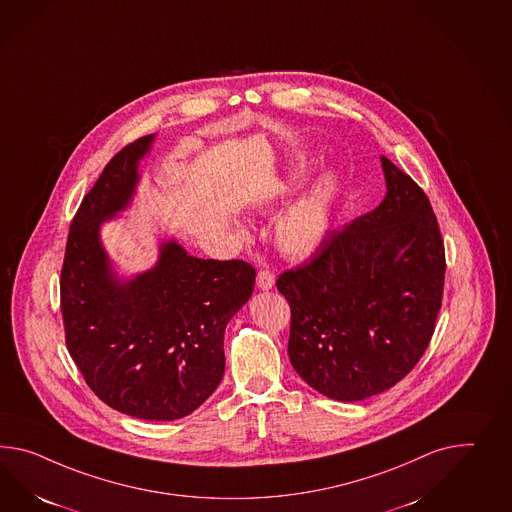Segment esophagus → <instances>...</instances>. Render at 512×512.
Instances as JSON below:
<instances>
[{"label":"esophagus","mask_w":512,"mask_h":512,"mask_svg":"<svg viewBox=\"0 0 512 512\" xmlns=\"http://www.w3.org/2000/svg\"><path fill=\"white\" fill-rule=\"evenodd\" d=\"M256 286H258V289H263V291L273 289V286H275V275H273L271 271H267V269L258 271V275H256Z\"/></svg>","instance_id":"1"}]
</instances>
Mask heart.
Masks as SVG:
<instances>
[{
  "mask_svg": "<svg viewBox=\"0 0 512 512\" xmlns=\"http://www.w3.org/2000/svg\"><path fill=\"white\" fill-rule=\"evenodd\" d=\"M310 163L299 159L288 176V189L297 187ZM338 197V178L334 172L321 174L315 184L297 198L275 223V245L289 258H306L319 249L332 224V210ZM241 232V230H239ZM243 234V232H241Z\"/></svg>",
  "mask_w": 512,
  "mask_h": 512,
  "instance_id": "obj_1",
  "label": "heart"
}]
</instances>
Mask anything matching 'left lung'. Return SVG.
<instances>
[{
	"mask_svg": "<svg viewBox=\"0 0 512 512\" xmlns=\"http://www.w3.org/2000/svg\"><path fill=\"white\" fill-rule=\"evenodd\" d=\"M386 197L282 273L291 366L315 392L362 401L418 364L442 306L446 254L427 195L380 158Z\"/></svg>",
	"mask_w": 512,
	"mask_h": 512,
	"instance_id": "obj_1",
	"label": "left lung"
}]
</instances>
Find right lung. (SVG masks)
Masks as SVG:
<instances>
[{
  "instance_id": "right-lung-1",
  "label": "right lung",
  "mask_w": 512,
  "mask_h": 512,
  "mask_svg": "<svg viewBox=\"0 0 512 512\" xmlns=\"http://www.w3.org/2000/svg\"><path fill=\"white\" fill-rule=\"evenodd\" d=\"M154 137L122 148L83 198L66 241L61 312L68 353L105 405L172 421L217 390L224 328L249 301L256 271L241 260L195 258L165 239L152 269L118 275L100 228L132 204Z\"/></svg>"
}]
</instances>
